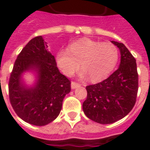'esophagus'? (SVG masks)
Here are the masks:
<instances>
[{"label": "esophagus", "instance_id": "obj_1", "mask_svg": "<svg viewBox=\"0 0 150 150\" xmlns=\"http://www.w3.org/2000/svg\"><path fill=\"white\" fill-rule=\"evenodd\" d=\"M71 89H75V88L80 87V85L79 84V83H75V82H71Z\"/></svg>", "mask_w": 150, "mask_h": 150}]
</instances>
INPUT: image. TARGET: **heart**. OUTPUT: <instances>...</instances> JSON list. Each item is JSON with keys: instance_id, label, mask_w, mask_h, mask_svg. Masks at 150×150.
Returning a JSON list of instances; mask_svg holds the SVG:
<instances>
[{"instance_id": "1", "label": "heart", "mask_w": 150, "mask_h": 150, "mask_svg": "<svg viewBox=\"0 0 150 150\" xmlns=\"http://www.w3.org/2000/svg\"><path fill=\"white\" fill-rule=\"evenodd\" d=\"M118 61V50L112 43L100 42L83 38L69 44L67 50H59L55 62L59 70L67 77L74 75L79 63L82 76L89 75L92 81L104 79L113 71Z\"/></svg>"}]
</instances>
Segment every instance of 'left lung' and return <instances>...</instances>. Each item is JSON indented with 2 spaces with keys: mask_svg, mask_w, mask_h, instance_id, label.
I'll use <instances>...</instances> for the list:
<instances>
[{
  "mask_svg": "<svg viewBox=\"0 0 150 150\" xmlns=\"http://www.w3.org/2000/svg\"><path fill=\"white\" fill-rule=\"evenodd\" d=\"M112 43L120 52L119 67L104 81L87 86L88 96L83 104L87 117L102 125L112 124L128 115L138 90L136 59L123 43Z\"/></svg>",
  "mask_w": 150,
  "mask_h": 150,
  "instance_id": "8db88e82",
  "label": "left lung"
}]
</instances>
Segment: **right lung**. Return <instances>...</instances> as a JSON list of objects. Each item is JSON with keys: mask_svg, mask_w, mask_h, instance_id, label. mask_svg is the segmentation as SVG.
<instances>
[{"mask_svg": "<svg viewBox=\"0 0 150 150\" xmlns=\"http://www.w3.org/2000/svg\"><path fill=\"white\" fill-rule=\"evenodd\" d=\"M26 72L35 75L31 86L23 79ZM70 91L71 82L59 72L42 36L31 39L18 54L8 82L9 100L15 112L29 124L46 125L58 117Z\"/></svg>", "mask_w": 150, "mask_h": 150, "instance_id": "add662e5", "label": "right lung"}]
</instances>
